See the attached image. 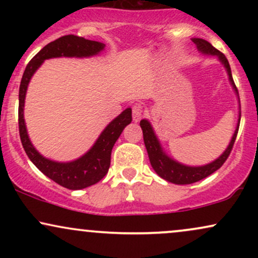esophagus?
I'll return each instance as SVG.
<instances>
[{"instance_id":"34e87169","label":"esophagus","mask_w":258,"mask_h":258,"mask_svg":"<svg viewBox=\"0 0 258 258\" xmlns=\"http://www.w3.org/2000/svg\"><path fill=\"white\" fill-rule=\"evenodd\" d=\"M143 116V106L141 104H135L132 108V119L135 122H138Z\"/></svg>"}]
</instances>
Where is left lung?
Segmentation results:
<instances>
[{"mask_svg":"<svg viewBox=\"0 0 258 258\" xmlns=\"http://www.w3.org/2000/svg\"><path fill=\"white\" fill-rule=\"evenodd\" d=\"M191 41L197 44L198 51L205 55H216L218 58V60L223 64V67L226 68V72L228 74V79H229L230 85H232L234 92L238 96V90H236L235 84L233 81L232 76V70H230L229 63H228L226 55L223 53H221L218 49H216L211 43L207 42L206 40L203 38H191ZM239 123H240V100H239V119L238 123H236L235 131H234L232 139H230L229 144H228L227 149L218 156L217 159L214 160L212 162L203 165V166H188V165H183L180 162L176 161V160L168 156L165 153L164 148L161 147L158 136L155 135L152 123L147 119L141 120L139 125L142 127V131H143V139L144 144H146L148 156H149L150 165L154 168L156 173L161 177L162 179L167 180V182L173 183V184H191V183L199 182V180L206 178L207 176L212 174L215 171H217L222 165L224 164L228 156H229L230 152H232L234 142H235L236 135H238L239 130Z\"/></svg>","mask_w":258,"mask_h":258,"instance_id":"8db88e82","label":"left lung"}]
</instances>
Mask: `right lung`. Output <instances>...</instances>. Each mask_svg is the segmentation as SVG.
<instances>
[{"mask_svg":"<svg viewBox=\"0 0 258 258\" xmlns=\"http://www.w3.org/2000/svg\"><path fill=\"white\" fill-rule=\"evenodd\" d=\"M105 44L98 41L86 40L75 35H67L57 38L53 42L44 46L40 52L26 65L19 87V135L26 155L48 178L54 180L64 188L79 190L98 183L108 173L110 167L111 150L115 142L120 137L123 128L132 121V109L127 108L119 116L103 130L99 137L87 153L79 159L68 162H59L44 158L32 146L24 120L25 96L29 82L38 68L46 59L69 57L88 58L99 54L104 49Z\"/></svg>","mask_w":258,"mask_h":258,"instance_id":"right-lung-1","label":"right lung"}]
</instances>
